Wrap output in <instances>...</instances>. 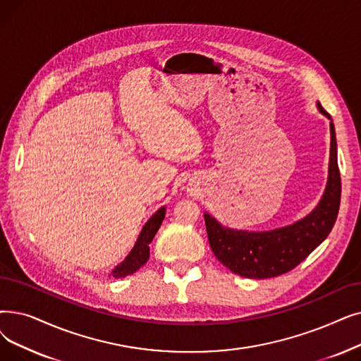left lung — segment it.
<instances>
[{"label": "left lung", "instance_id": "1", "mask_svg": "<svg viewBox=\"0 0 361 361\" xmlns=\"http://www.w3.org/2000/svg\"><path fill=\"white\" fill-rule=\"evenodd\" d=\"M319 111L331 119L320 103ZM341 203V174L334 122L327 184L317 207L290 226L270 231L234 230L205 212V226L214 255L233 273L247 279H269L293 270L331 233Z\"/></svg>", "mask_w": 361, "mask_h": 361}]
</instances>
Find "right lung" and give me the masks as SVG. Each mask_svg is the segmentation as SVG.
<instances>
[{"mask_svg":"<svg viewBox=\"0 0 361 361\" xmlns=\"http://www.w3.org/2000/svg\"><path fill=\"white\" fill-rule=\"evenodd\" d=\"M164 218H165V207L156 211L149 221L145 224V227H143L142 233H140V236H138L134 247L131 249V252L128 254V257L125 258L119 265H116L115 270L112 271V276L115 279H121V277H125L128 274H133L147 262L149 255H150L149 243L153 240L156 231L159 230Z\"/></svg>","mask_w":361,"mask_h":361,"instance_id":"obj_1","label":"right lung"}]
</instances>
